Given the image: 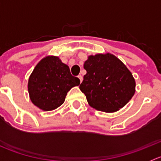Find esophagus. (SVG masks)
I'll return each mask as SVG.
<instances>
[{"label": "esophagus", "mask_w": 161, "mask_h": 161, "mask_svg": "<svg viewBox=\"0 0 161 161\" xmlns=\"http://www.w3.org/2000/svg\"><path fill=\"white\" fill-rule=\"evenodd\" d=\"M78 78H79V80H80V82H82V79H83V78H82V76L80 75L78 76Z\"/></svg>", "instance_id": "34e87169"}]
</instances>
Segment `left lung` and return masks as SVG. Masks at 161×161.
Here are the masks:
<instances>
[{
    "label": "left lung",
    "instance_id": "left-lung-1",
    "mask_svg": "<svg viewBox=\"0 0 161 161\" xmlns=\"http://www.w3.org/2000/svg\"><path fill=\"white\" fill-rule=\"evenodd\" d=\"M79 89L89 105L97 111L113 113L125 106L136 92V81L125 64L110 53L90 55Z\"/></svg>",
    "mask_w": 161,
    "mask_h": 161
}]
</instances>
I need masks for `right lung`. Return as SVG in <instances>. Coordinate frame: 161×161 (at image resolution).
I'll list each match as a JSON object with an SVG mask.
<instances>
[{
	"label": "right lung",
	"instance_id": "1",
	"mask_svg": "<svg viewBox=\"0 0 161 161\" xmlns=\"http://www.w3.org/2000/svg\"><path fill=\"white\" fill-rule=\"evenodd\" d=\"M80 80L71 75L70 69L58 57L47 56L40 60L28 81L30 98L44 111L57 109L65 100L68 92L79 86Z\"/></svg>",
	"mask_w": 161,
	"mask_h": 161
}]
</instances>
